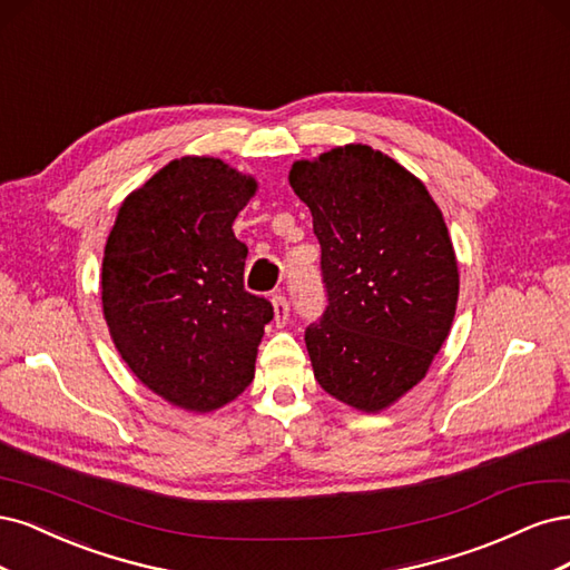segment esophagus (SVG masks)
<instances>
[{"mask_svg": "<svg viewBox=\"0 0 570 570\" xmlns=\"http://www.w3.org/2000/svg\"><path fill=\"white\" fill-rule=\"evenodd\" d=\"M272 307H274V322H277V326H284L288 322V301L286 296H274L272 298Z\"/></svg>", "mask_w": 570, "mask_h": 570, "instance_id": "esophagus-1", "label": "esophagus"}]
</instances>
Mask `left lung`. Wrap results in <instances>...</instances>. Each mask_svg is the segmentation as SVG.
Here are the masks:
<instances>
[{"instance_id": "obj_1", "label": "left lung", "mask_w": 570, "mask_h": 570, "mask_svg": "<svg viewBox=\"0 0 570 570\" xmlns=\"http://www.w3.org/2000/svg\"><path fill=\"white\" fill-rule=\"evenodd\" d=\"M293 191L322 246L326 309L305 328L322 389L381 412L426 376L456 309L459 272L424 181L372 146L296 160Z\"/></svg>"}]
</instances>
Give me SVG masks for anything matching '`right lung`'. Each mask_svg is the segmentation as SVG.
Returning a JSON list of instances; mask_svg holds the SVG:
<instances>
[{
    "instance_id": "add662e5",
    "label": "right lung",
    "mask_w": 570,
    "mask_h": 570,
    "mask_svg": "<svg viewBox=\"0 0 570 570\" xmlns=\"http://www.w3.org/2000/svg\"><path fill=\"white\" fill-rule=\"evenodd\" d=\"M255 179L208 156L170 160L122 200L101 265V303L120 357L146 389L189 412L242 395L274 317L244 288L234 236Z\"/></svg>"
}]
</instances>
